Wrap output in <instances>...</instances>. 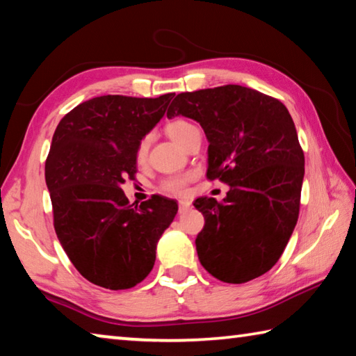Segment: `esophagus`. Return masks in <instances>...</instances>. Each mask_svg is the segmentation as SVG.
Here are the masks:
<instances>
[{"label": "esophagus", "mask_w": 356, "mask_h": 356, "mask_svg": "<svg viewBox=\"0 0 356 356\" xmlns=\"http://www.w3.org/2000/svg\"><path fill=\"white\" fill-rule=\"evenodd\" d=\"M190 207H191V202H188V201H179V212L180 213L186 212V210H188Z\"/></svg>", "instance_id": "34e87169"}]
</instances>
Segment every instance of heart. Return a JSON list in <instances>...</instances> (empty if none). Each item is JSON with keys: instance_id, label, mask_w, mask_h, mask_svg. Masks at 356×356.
<instances>
[{"instance_id": "1", "label": "heart", "mask_w": 356, "mask_h": 356, "mask_svg": "<svg viewBox=\"0 0 356 356\" xmlns=\"http://www.w3.org/2000/svg\"><path fill=\"white\" fill-rule=\"evenodd\" d=\"M166 134L170 135L174 141L179 143L180 146H185L190 136L197 131V129L191 122L185 119H172L165 125ZM149 150V136L141 138L140 144L136 149V160L138 163H143L147 156ZM193 180V174H180V176H171L166 177L163 182L160 184L161 191L168 193L172 196H184L186 190H188V184Z\"/></svg>"}]
</instances>
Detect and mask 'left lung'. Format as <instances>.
Segmentation results:
<instances>
[{
    "label": "left lung",
    "instance_id": "left-lung-1",
    "mask_svg": "<svg viewBox=\"0 0 356 356\" xmlns=\"http://www.w3.org/2000/svg\"><path fill=\"white\" fill-rule=\"evenodd\" d=\"M201 124L209 140L207 179L231 190L222 201L193 202L204 215L200 262L213 278L242 284L278 262L300 213L305 154L287 108L256 89L225 84L180 92L166 116Z\"/></svg>",
    "mask_w": 356,
    "mask_h": 356
}]
</instances>
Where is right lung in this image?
Segmentation results:
<instances>
[{"mask_svg":"<svg viewBox=\"0 0 356 356\" xmlns=\"http://www.w3.org/2000/svg\"><path fill=\"white\" fill-rule=\"evenodd\" d=\"M172 97L100 95L65 114L53 135L45 161L53 226L70 262L95 286L122 291L146 278L177 213L170 197L135 206L120 188L135 179L138 144Z\"/></svg>","mask_w":356,"mask_h":356,"instance_id":"1","label":"right lung"}]
</instances>
